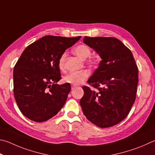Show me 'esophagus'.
<instances>
[{"instance_id":"34e87169","label":"esophagus","mask_w":155,"mask_h":155,"mask_svg":"<svg viewBox=\"0 0 155 155\" xmlns=\"http://www.w3.org/2000/svg\"><path fill=\"white\" fill-rule=\"evenodd\" d=\"M76 86H75V85H72V86H71V89L75 88L76 87Z\"/></svg>"}]
</instances>
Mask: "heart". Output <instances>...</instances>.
<instances>
[{
    "label": "heart",
    "instance_id": "heart-1",
    "mask_svg": "<svg viewBox=\"0 0 155 155\" xmlns=\"http://www.w3.org/2000/svg\"><path fill=\"white\" fill-rule=\"evenodd\" d=\"M74 52L78 57L82 59H85L91 56V50L88 45L85 44H81L74 48ZM67 53L63 52L58 59V67L61 70H64V62L66 58ZM91 62L93 64H97V61L95 60H92ZM90 73L87 70H83L81 71L70 72L69 73L64 76V81L67 83L71 84L73 85H78L83 83L84 81L88 79Z\"/></svg>",
    "mask_w": 155,
    "mask_h": 155
}]
</instances>
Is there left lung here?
I'll return each instance as SVG.
<instances>
[{"label":"left lung","instance_id":"obj_1","mask_svg":"<svg viewBox=\"0 0 155 155\" xmlns=\"http://www.w3.org/2000/svg\"><path fill=\"white\" fill-rule=\"evenodd\" d=\"M84 43L99 54V67L88 80L80 104L89 121L101 128L120 123L135 101L138 69L131 50L114 37H88Z\"/></svg>","mask_w":155,"mask_h":155}]
</instances>
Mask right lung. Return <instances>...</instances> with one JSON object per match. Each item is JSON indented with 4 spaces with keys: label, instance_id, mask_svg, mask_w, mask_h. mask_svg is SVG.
Listing matches in <instances>:
<instances>
[{
    "label": "right lung",
    "instance_id": "1",
    "mask_svg": "<svg viewBox=\"0 0 155 155\" xmlns=\"http://www.w3.org/2000/svg\"><path fill=\"white\" fill-rule=\"evenodd\" d=\"M80 38L47 35L24 50L13 69V94L26 118L44 122L63 107L71 85L56 84L61 79L58 59Z\"/></svg>",
    "mask_w": 155,
    "mask_h": 155
}]
</instances>
